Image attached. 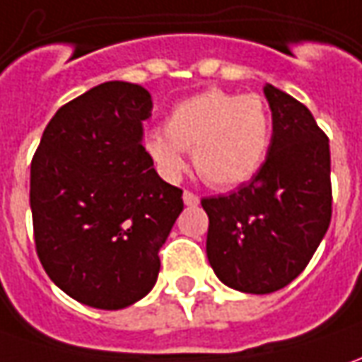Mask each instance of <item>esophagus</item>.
Wrapping results in <instances>:
<instances>
[{
	"label": "esophagus",
	"mask_w": 362,
	"mask_h": 362,
	"mask_svg": "<svg viewBox=\"0 0 362 362\" xmlns=\"http://www.w3.org/2000/svg\"><path fill=\"white\" fill-rule=\"evenodd\" d=\"M182 198H184V204H186V206H198V204H200V198H198V196H196L194 192L184 190Z\"/></svg>",
	"instance_id": "esophagus-1"
}]
</instances>
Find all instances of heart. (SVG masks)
I'll list each match as a JSON object with an SVG mask.
<instances>
[{
	"label": "heart",
	"instance_id": "obj_1",
	"mask_svg": "<svg viewBox=\"0 0 362 362\" xmlns=\"http://www.w3.org/2000/svg\"><path fill=\"white\" fill-rule=\"evenodd\" d=\"M272 140V119L259 95L210 88L172 110L166 132L150 130L144 148L166 178H178L192 150L194 166L216 188H233L262 168Z\"/></svg>",
	"mask_w": 362,
	"mask_h": 362
}]
</instances>
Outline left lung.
Returning <instances> with one entry per match:
<instances>
[{"label":"left lung","mask_w":362,"mask_h":362,"mask_svg":"<svg viewBox=\"0 0 362 362\" xmlns=\"http://www.w3.org/2000/svg\"><path fill=\"white\" fill-rule=\"evenodd\" d=\"M274 134L265 162L228 196L204 198L206 253L218 279L243 293H274L303 272L331 223L325 132L291 95L264 87Z\"/></svg>","instance_id":"8db88e82"}]
</instances>
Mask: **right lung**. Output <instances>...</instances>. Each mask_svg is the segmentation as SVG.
<instances>
[{
	"label": "right lung",
	"instance_id": "right-lung-1",
	"mask_svg": "<svg viewBox=\"0 0 362 362\" xmlns=\"http://www.w3.org/2000/svg\"><path fill=\"white\" fill-rule=\"evenodd\" d=\"M152 98L109 81L63 105L31 160L37 255L78 303L124 309L156 284L162 243L184 210L142 146Z\"/></svg>",
	"mask_w": 362,
	"mask_h": 362
}]
</instances>
